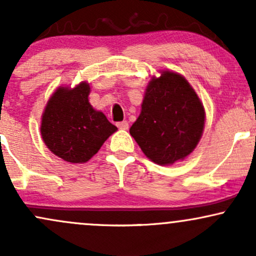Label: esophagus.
I'll list each match as a JSON object with an SVG mask.
<instances>
[{
    "instance_id": "esophagus-1",
    "label": "esophagus",
    "mask_w": 256,
    "mask_h": 256,
    "mask_svg": "<svg viewBox=\"0 0 256 256\" xmlns=\"http://www.w3.org/2000/svg\"><path fill=\"white\" fill-rule=\"evenodd\" d=\"M116 126L120 128V130H128V122H126V120H124V122H120L116 124Z\"/></svg>"
}]
</instances>
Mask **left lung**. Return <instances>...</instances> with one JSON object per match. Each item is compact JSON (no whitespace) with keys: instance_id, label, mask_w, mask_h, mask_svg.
Returning a JSON list of instances; mask_svg holds the SVG:
<instances>
[{"instance_id":"8db88e82","label":"left lung","mask_w":256,"mask_h":256,"mask_svg":"<svg viewBox=\"0 0 256 256\" xmlns=\"http://www.w3.org/2000/svg\"><path fill=\"white\" fill-rule=\"evenodd\" d=\"M204 128V108L183 76L164 71L146 89L142 110L130 134L146 156L172 165L192 154Z\"/></svg>"}]
</instances>
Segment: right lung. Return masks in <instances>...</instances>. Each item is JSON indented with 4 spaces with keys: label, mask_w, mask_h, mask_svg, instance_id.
<instances>
[{
    "label": "right lung",
    "mask_w": 256,
    "mask_h": 256,
    "mask_svg": "<svg viewBox=\"0 0 256 256\" xmlns=\"http://www.w3.org/2000/svg\"><path fill=\"white\" fill-rule=\"evenodd\" d=\"M89 84L60 86L49 98L42 116L40 134L49 150L67 162L83 164L100 150L118 128L89 104Z\"/></svg>",
    "instance_id": "obj_1"
}]
</instances>
